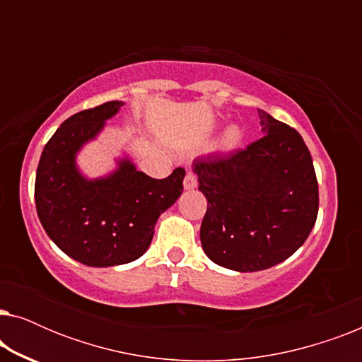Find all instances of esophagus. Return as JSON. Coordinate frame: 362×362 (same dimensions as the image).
<instances>
[{"instance_id":"34e87169","label":"esophagus","mask_w":362,"mask_h":362,"mask_svg":"<svg viewBox=\"0 0 362 362\" xmlns=\"http://www.w3.org/2000/svg\"><path fill=\"white\" fill-rule=\"evenodd\" d=\"M182 185H185V189H186V191L194 189V187L197 186V177H196L194 173L187 171L186 176H185V182H182Z\"/></svg>"}]
</instances>
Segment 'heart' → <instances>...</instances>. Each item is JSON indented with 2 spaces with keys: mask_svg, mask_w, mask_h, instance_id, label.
I'll list each match as a JSON object with an SVG mask.
<instances>
[{
  "mask_svg": "<svg viewBox=\"0 0 362 362\" xmlns=\"http://www.w3.org/2000/svg\"><path fill=\"white\" fill-rule=\"evenodd\" d=\"M244 143V130L239 125H229L224 128L216 141V150L221 153H232L239 150Z\"/></svg>",
  "mask_w": 362,
  "mask_h": 362,
  "instance_id": "b5f03b06",
  "label": "heart"
}]
</instances>
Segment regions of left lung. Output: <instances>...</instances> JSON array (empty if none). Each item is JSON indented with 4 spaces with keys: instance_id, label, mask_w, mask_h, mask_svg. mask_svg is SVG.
<instances>
[{
    "instance_id": "1",
    "label": "left lung",
    "mask_w": 362,
    "mask_h": 362,
    "mask_svg": "<svg viewBox=\"0 0 362 362\" xmlns=\"http://www.w3.org/2000/svg\"><path fill=\"white\" fill-rule=\"evenodd\" d=\"M259 118L260 140L227 158L192 163L207 199L202 250L235 272L265 270L288 259L318 216V181L303 138L264 110Z\"/></svg>"
}]
</instances>
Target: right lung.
<instances>
[{
    "mask_svg": "<svg viewBox=\"0 0 362 362\" xmlns=\"http://www.w3.org/2000/svg\"><path fill=\"white\" fill-rule=\"evenodd\" d=\"M123 105L113 100L69 117L44 146L36 173L34 199L44 230L64 254L88 267L140 259L151 244L158 217L182 192V168L153 180L127 155L105 176L92 180L78 170V151Z\"/></svg>",
    "mask_w": 362,
    "mask_h": 362,
    "instance_id": "obj_1",
    "label": "right lung"
}]
</instances>
